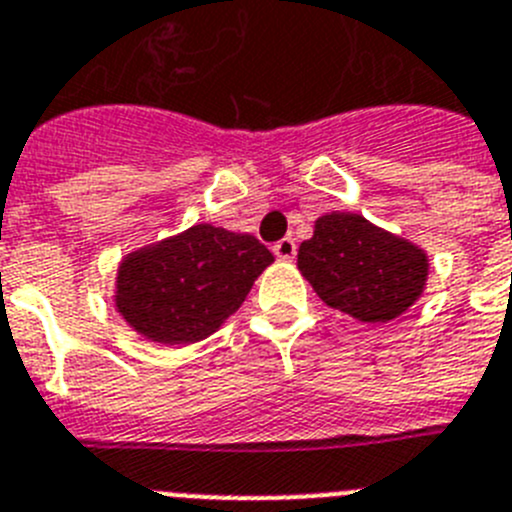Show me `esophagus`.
Returning <instances> with one entry per match:
<instances>
[{
    "label": "esophagus",
    "instance_id": "34e87169",
    "mask_svg": "<svg viewBox=\"0 0 512 512\" xmlns=\"http://www.w3.org/2000/svg\"><path fill=\"white\" fill-rule=\"evenodd\" d=\"M273 252L275 257H280V260H293V257H296V239L283 237L280 242H275Z\"/></svg>",
    "mask_w": 512,
    "mask_h": 512
}]
</instances>
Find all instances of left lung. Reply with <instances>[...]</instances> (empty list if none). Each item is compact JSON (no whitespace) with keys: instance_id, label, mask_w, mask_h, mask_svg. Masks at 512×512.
Masks as SVG:
<instances>
[{"instance_id":"obj_1","label":"left lung","mask_w":512,"mask_h":512,"mask_svg":"<svg viewBox=\"0 0 512 512\" xmlns=\"http://www.w3.org/2000/svg\"><path fill=\"white\" fill-rule=\"evenodd\" d=\"M298 270L326 306L365 324L405 313L428 278L426 252L359 214L316 219L313 237L298 247Z\"/></svg>"}]
</instances>
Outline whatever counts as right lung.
Listing matches in <instances>:
<instances>
[{
	"instance_id": "right-lung-1",
	"label": "right lung",
	"mask_w": 512,
	"mask_h": 512,
	"mask_svg": "<svg viewBox=\"0 0 512 512\" xmlns=\"http://www.w3.org/2000/svg\"><path fill=\"white\" fill-rule=\"evenodd\" d=\"M273 252L252 234L196 224L122 260L117 311L150 342L193 344L242 306Z\"/></svg>"
}]
</instances>
